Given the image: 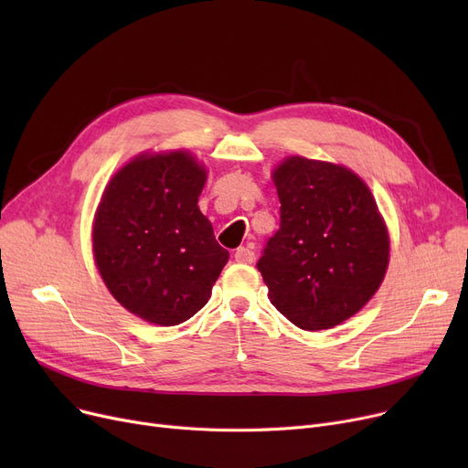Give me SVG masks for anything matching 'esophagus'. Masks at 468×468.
Returning <instances> with one entry per match:
<instances>
[{
	"instance_id": "34e87169",
	"label": "esophagus",
	"mask_w": 468,
	"mask_h": 468,
	"mask_svg": "<svg viewBox=\"0 0 468 468\" xmlns=\"http://www.w3.org/2000/svg\"><path fill=\"white\" fill-rule=\"evenodd\" d=\"M235 261H239V263H252L254 261L252 247H239L235 250Z\"/></svg>"
}]
</instances>
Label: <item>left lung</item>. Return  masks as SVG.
Here are the masks:
<instances>
[{
  "mask_svg": "<svg viewBox=\"0 0 468 468\" xmlns=\"http://www.w3.org/2000/svg\"><path fill=\"white\" fill-rule=\"evenodd\" d=\"M281 228L256 267L269 300L302 330L358 313L388 265V235L367 186L346 166L290 157L273 172Z\"/></svg>",
  "mask_w": 468,
  "mask_h": 468,
  "instance_id": "1",
  "label": "left lung"
}]
</instances>
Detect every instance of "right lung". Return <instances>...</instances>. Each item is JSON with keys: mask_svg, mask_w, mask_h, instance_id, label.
I'll return each mask as SVG.
<instances>
[{"mask_svg": "<svg viewBox=\"0 0 468 468\" xmlns=\"http://www.w3.org/2000/svg\"><path fill=\"white\" fill-rule=\"evenodd\" d=\"M205 182V168L189 154L140 155L112 178L98 205V271L113 298L147 323L191 318L229 260L197 207Z\"/></svg>", "mask_w": 468, "mask_h": 468, "instance_id": "right-lung-1", "label": "right lung"}]
</instances>
